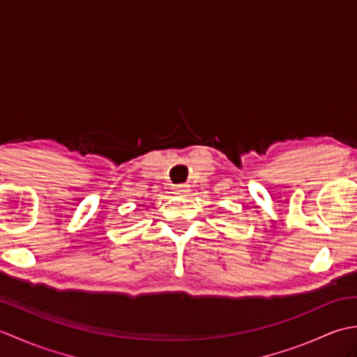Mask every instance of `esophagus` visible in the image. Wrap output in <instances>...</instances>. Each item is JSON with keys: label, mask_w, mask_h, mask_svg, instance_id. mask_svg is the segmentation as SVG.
<instances>
[{"label": "esophagus", "mask_w": 357, "mask_h": 357, "mask_svg": "<svg viewBox=\"0 0 357 357\" xmlns=\"http://www.w3.org/2000/svg\"><path fill=\"white\" fill-rule=\"evenodd\" d=\"M188 190H190V188H188V185H185V184L176 185V193H179V195H185Z\"/></svg>", "instance_id": "esophagus-1"}]
</instances>
